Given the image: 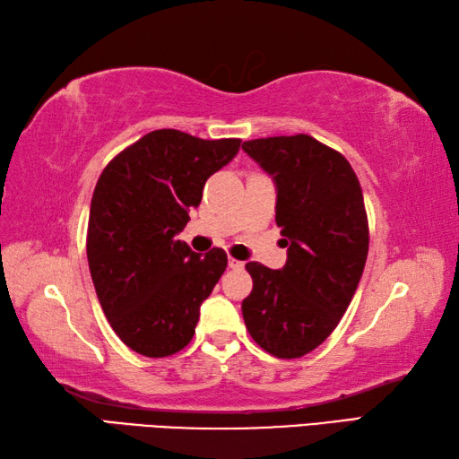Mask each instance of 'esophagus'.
I'll use <instances>...</instances> for the list:
<instances>
[{"mask_svg": "<svg viewBox=\"0 0 459 459\" xmlns=\"http://www.w3.org/2000/svg\"><path fill=\"white\" fill-rule=\"evenodd\" d=\"M229 266H230V269H235V271H238V269H243V266H245V263L243 261H237V258H229Z\"/></svg>", "mask_w": 459, "mask_h": 459, "instance_id": "1", "label": "esophagus"}]
</instances>
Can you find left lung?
<instances>
[{
    "mask_svg": "<svg viewBox=\"0 0 459 459\" xmlns=\"http://www.w3.org/2000/svg\"><path fill=\"white\" fill-rule=\"evenodd\" d=\"M243 150L277 186L274 221L287 263H247L253 290L243 301L256 345L297 359L327 339L359 285L369 251L361 185L337 150L307 134L256 138Z\"/></svg>",
    "mask_w": 459,
    "mask_h": 459,
    "instance_id": "left-lung-1",
    "label": "left lung"
}]
</instances>
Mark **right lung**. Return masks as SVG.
I'll return each instance as SVG.
<instances>
[{
  "label": "right lung",
  "instance_id": "add662e5",
  "mask_svg": "<svg viewBox=\"0 0 459 459\" xmlns=\"http://www.w3.org/2000/svg\"><path fill=\"white\" fill-rule=\"evenodd\" d=\"M238 138L203 140L164 128L108 162L90 206L86 253L98 301L116 335L144 357H169L195 335L201 305L227 269L177 238L204 182L227 166Z\"/></svg>",
  "mask_w": 459,
  "mask_h": 459
}]
</instances>
